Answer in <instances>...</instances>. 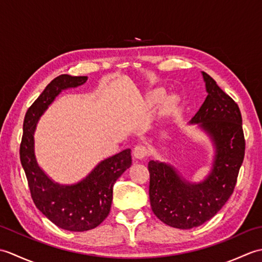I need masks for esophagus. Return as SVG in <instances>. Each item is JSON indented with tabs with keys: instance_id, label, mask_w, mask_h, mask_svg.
Instances as JSON below:
<instances>
[{
	"instance_id": "obj_1",
	"label": "esophagus",
	"mask_w": 262,
	"mask_h": 262,
	"mask_svg": "<svg viewBox=\"0 0 262 262\" xmlns=\"http://www.w3.org/2000/svg\"><path fill=\"white\" fill-rule=\"evenodd\" d=\"M147 153H148V151H147L146 146L142 145V144H137V145L134 147V149H133V154H134V157L136 159H140V160L145 159Z\"/></svg>"
}]
</instances>
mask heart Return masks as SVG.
<instances>
[{"mask_svg":"<svg viewBox=\"0 0 262 262\" xmlns=\"http://www.w3.org/2000/svg\"><path fill=\"white\" fill-rule=\"evenodd\" d=\"M162 97H163V91H161V90L153 91L151 94H149V102H151V103L158 102V101H160L161 98H162ZM172 102H173V99L166 100V103H168V104H171Z\"/></svg>","mask_w":262,"mask_h":262,"instance_id":"heart-1","label":"heart"}]
</instances>
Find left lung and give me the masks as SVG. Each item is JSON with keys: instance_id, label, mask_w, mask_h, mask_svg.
I'll list each match as a JSON object with an SVG mask.
<instances>
[{"instance_id": "obj_1", "label": "left lung", "mask_w": 262, "mask_h": 262, "mask_svg": "<svg viewBox=\"0 0 262 262\" xmlns=\"http://www.w3.org/2000/svg\"><path fill=\"white\" fill-rule=\"evenodd\" d=\"M208 96L191 122L207 130L216 145L213 171L200 185H190L164 163L149 161V202L155 216L177 229L204 224L234 191L244 159L246 140L237 103L203 72Z\"/></svg>"}]
</instances>
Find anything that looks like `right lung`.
<instances>
[{"label":"right lung","instance_id":"right-lung-1","mask_svg":"<svg viewBox=\"0 0 262 262\" xmlns=\"http://www.w3.org/2000/svg\"><path fill=\"white\" fill-rule=\"evenodd\" d=\"M86 80L69 74L55 77L27 110L20 143V161L36 207L55 225L72 232L89 231L102 223L110 211L115 182L132 164L130 149H124L102 161L75 186L54 183L38 166L33 132L39 117L63 89L79 86Z\"/></svg>","mask_w":262,"mask_h":262}]
</instances>
